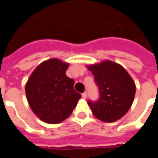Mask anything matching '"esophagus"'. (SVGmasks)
I'll return each mask as SVG.
<instances>
[{
	"instance_id": "esophagus-1",
	"label": "esophagus",
	"mask_w": 158,
	"mask_h": 158,
	"mask_svg": "<svg viewBox=\"0 0 158 158\" xmlns=\"http://www.w3.org/2000/svg\"><path fill=\"white\" fill-rule=\"evenodd\" d=\"M82 98L83 99H86L87 98V93L86 92H84L82 94Z\"/></svg>"
}]
</instances>
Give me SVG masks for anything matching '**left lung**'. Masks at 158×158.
<instances>
[{
	"instance_id": "left-lung-1",
	"label": "left lung",
	"mask_w": 158,
	"mask_h": 158,
	"mask_svg": "<svg viewBox=\"0 0 158 158\" xmlns=\"http://www.w3.org/2000/svg\"><path fill=\"white\" fill-rule=\"evenodd\" d=\"M88 69L100 93L97 102H88L93 115L106 123L120 119L134 102L136 87L132 78L122 66L108 60L89 65Z\"/></svg>"
}]
</instances>
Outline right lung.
<instances>
[{
	"label": "right lung",
	"mask_w": 158,
	"mask_h": 158,
	"mask_svg": "<svg viewBox=\"0 0 158 158\" xmlns=\"http://www.w3.org/2000/svg\"><path fill=\"white\" fill-rule=\"evenodd\" d=\"M69 64L57 58L41 62L28 79L25 92L34 113L43 122L59 123L68 118L81 95L66 75Z\"/></svg>",
	"instance_id": "1"
}]
</instances>
